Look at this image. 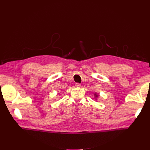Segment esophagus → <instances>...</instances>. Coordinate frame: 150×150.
<instances>
[{"mask_svg":"<svg viewBox=\"0 0 150 150\" xmlns=\"http://www.w3.org/2000/svg\"><path fill=\"white\" fill-rule=\"evenodd\" d=\"M75 87H76V88H79V87H81V84L79 83H75Z\"/></svg>","mask_w":150,"mask_h":150,"instance_id":"1","label":"esophagus"}]
</instances>
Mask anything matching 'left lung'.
I'll list each match as a JSON object with an SVG mask.
<instances>
[{"instance_id": "left-lung-1", "label": "left lung", "mask_w": 150, "mask_h": 150, "mask_svg": "<svg viewBox=\"0 0 150 150\" xmlns=\"http://www.w3.org/2000/svg\"><path fill=\"white\" fill-rule=\"evenodd\" d=\"M98 96H99V95H98V94H97L96 93H94V97H95V98H96V99L98 98Z\"/></svg>"}]
</instances>
